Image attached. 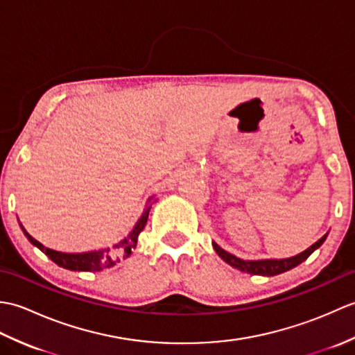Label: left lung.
Masks as SVG:
<instances>
[{
	"instance_id": "1",
	"label": "left lung",
	"mask_w": 355,
	"mask_h": 355,
	"mask_svg": "<svg viewBox=\"0 0 355 355\" xmlns=\"http://www.w3.org/2000/svg\"><path fill=\"white\" fill-rule=\"evenodd\" d=\"M327 236H328V233L327 235H323L319 241H315L311 247H308L306 250H304L302 253L291 256V258H284V259H258V261L241 259V258H238V256L225 252L224 248H221L216 243H212V245L215 248V252L218 253V256H220L224 262H227L229 266L233 268L244 271V273H248V275L276 276V275L284 273V271H288L294 267H297L299 263H302L308 258V256H310L314 250H318V248L323 243H325Z\"/></svg>"
}]
</instances>
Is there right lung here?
<instances>
[{"mask_svg": "<svg viewBox=\"0 0 355 355\" xmlns=\"http://www.w3.org/2000/svg\"><path fill=\"white\" fill-rule=\"evenodd\" d=\"M154 197H150L146 201V206L143 209V212L139 218V221L135 223L132 230L128 233V236H125L120 243L116 245H112L111 248H99V250H92V252H82V253H64V252H58V250H51V248H47L42 245L40 241H36L33 236H30L26 232V229L22 227V232L27 236V239L32 243L35 247L40 248L42 253H45L49 258L58 263L59 267L67 268V270H73V271H101L103 268H110L120 261V258H128L132 253V250L137 245V239L140 232L145 229L148 216H149V210L153 207Z\"/></svg>", "mask_w": 355, "mask_h": 355, "instance_id": "obj_1", "label": "right lung"}]
</instances>
